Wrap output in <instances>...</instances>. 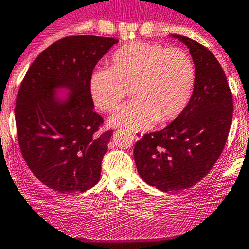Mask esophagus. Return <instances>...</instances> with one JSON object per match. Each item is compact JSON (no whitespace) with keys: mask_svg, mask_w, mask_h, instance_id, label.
<instances>
[{"mask_svg":"<svg viewBox=\"0 0 249 249\" xmlns=\"http://www.w3.org/2000/svg\"><path fill=\"white\" fill-rule=\"evenodd\" d=\"M132 137H133V139H136V141H139V139L143 137V133H142V132H134Z\"/></svg>","mask_w":249,"mask_h":249,"instance_id":"esophagus-1","label":"esophagus"}]
</instances>
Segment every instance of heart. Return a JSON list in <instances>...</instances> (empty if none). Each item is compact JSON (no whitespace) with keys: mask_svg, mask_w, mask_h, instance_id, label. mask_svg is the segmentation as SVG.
Instances as JSON below:
<instances>
[{"mask_svg":"<svg viewBox=\"0 0 249 249\" xmlns=\"http://www.w3.org/2000/svg\"><path fill=\"white\" fill-rule=\"evenodd\" d=\"M196 84V66L182 49L155 42H131L113 52L110 68L91 73L93 103L104 112H115L132 88L136 100L111 120L115 126L138 131L155 121L167 123L188 105Z\"/></svg>","mask_w":249,"mask_h":249,"instance_id":"b5f03b06","label":"heart"}]
</instances>
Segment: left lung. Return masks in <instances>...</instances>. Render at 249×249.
<instances>
[{"instance_id": "obj_1", "label": "left lung", "mask_w": 249, "mask_h": 249, "mask_svg": "<svg viewBox=\"0 0 249 249\" xmlns=\"http://www.w3.org/2000/svg\"><path fill=\"white\" fill-rule=\"evenodd\" d=\"M196 66L193 94L183 112L164 129L146 133L134 145L142 178L164 192L191 188L221 155L232 122L233 100L226 74L213 52L183 35Z\"/></svg>"}]
</instances>
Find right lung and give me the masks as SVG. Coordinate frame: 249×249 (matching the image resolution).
<instances>
[{"instance_id": "1", "label": "right lung", "mask_w": 249, "mask_h": 249, "mask_svg": "<svg viewBox=\"0 0 249 249\" xmlns=\"http://www.w3.org/2000/svg\"><path fill=\"white\" fill-rule=\"evenodd\" d=\"M117 41L96 35L62 37L35 58L23 78L14 110L18 144L30 171L49 188L84 192L100 179L113 131L100 132L104 118L93 108L89 80ZM57 86L72 91L66 104L52 94Z\"/></svg>"}]
</instances>
